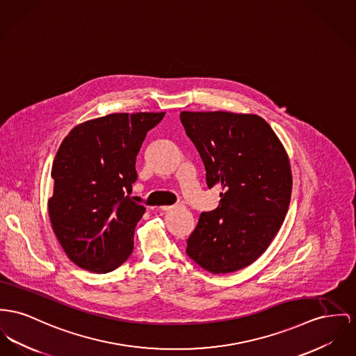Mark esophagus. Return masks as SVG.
Masks as SVG:
<instances>
[{"instance_id":"obj_1","label":"esophagus","mask_w":356,"mask_h":356,"mask_svg":"<svg viewBox=\"0 0 356 356\" xmlns=\"http://www.w3.org/2000/svg\"><path fill=\"white\" fill-rule=\"evenodd\" d=\"M179 208H182V205H181V204H175V205H163V207H161V209H162L163 212L172 211V209H179Z\"/></svg>"}]
</instances>
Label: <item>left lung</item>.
I'll list each match as a JSON object with an SVG mask.
<instances>
[{
    "label": "left lung",
    "instance_id": "left-lung-1",
    "mask_svg": "<svg viewBox=\"0 0 356 356\" xmlns=\"http://www.w3.org/2000/svg\"><path fill=\"white\" fill-rule=\"evenodd\" d=\"M179 118L204 162L208 188L224 190L218 207L200 216L186 254L209 273H234L257 261L284 222L293 185L287 154L257 115L182 112Z\"/></svg>",
    "mask_w": 356,
    "mask_h": 356
}]
</instances>
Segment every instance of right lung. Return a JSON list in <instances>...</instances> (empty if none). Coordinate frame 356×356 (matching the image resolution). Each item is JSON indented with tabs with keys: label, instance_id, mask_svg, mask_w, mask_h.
<instances>
[{
	"label": "right lung",
	"instance_id": "add662e5",
	"mask_svg": "<svg viewBox=\"0 0 356 356\" xmlns=\"http://www.w3.org/2000/svg\"><path fill=\"white\" fill-rule=\"evenodd\" d=\"M165 113H113L72 128L51 170L52 229L76 266L105 274L134 251L145 208L128 194L138 179L136 156L145 135Z\"/></svg>",
	"mask_w": 356,
	"mask_h": 356
}]
</instances>
